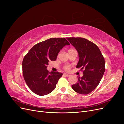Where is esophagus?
I'll return each instance as SVG.
<instances>
[{"label":"esophagus","mask_w":124,"mask_h":124,"mask_svg":"<svg viewBox=\"0 0 124 124\" xmlns=\"http://www.w3.org/2000/svg\"><path fill=\"white\" fill-rule=\"evenodd\" d=\"M64 75H65V76H66V77H67L70 76V75H69V74H67V73H64Z\"/></svg>","instance_id":"34e87169"}]
</instances>
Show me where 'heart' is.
<instances>
[{"instance_id":"b5f03b06","label":"heart","mask_w":124,"mask_h":124,"mask_svg":"<svg viewBox=\"0 0 124 124\" xmlns=\"http://www.w3.org/2000/svg\"><path fill=\"white\" fill-rule=\"evenodd\" d=\"M69 50H72V49H69ZM63 68L66 70V71H69L71 69V66L70 65H66Z\"/></svg>"}]
</instances>
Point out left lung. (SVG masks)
I'll return each instance as SVG.
<instances>
[{
    "label": "left lung",
    "mask_w": 124,
    "mask_h": 124,
    "mask_svg": "<svg viewBox=\"0 0 124 124\" xmlns=\"http://www.w3.org/2000/svg\"><path fill=\"white\" fill-rule=\"evenodd\" d=\"M77 50L79 61L77 68L83 76L72 86L74 91L82 95L89 94L98 85L105 71L104 58L99 47L87 39L77 37L67 38Z\"/></svg>",
    "instance_id": "left-lung-1"
}]
</instances>
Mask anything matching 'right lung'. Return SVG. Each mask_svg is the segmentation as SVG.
Wrapping results in <instances>:
<instances>
[{
	"instance_id": "obj_1",
	"label": "right lung",
	"mask_w": 124,
	"mask_h": 124,
	"mask_svg": "<svg viewBox=\"0 0 124 124\" xmlns=\"http://www.w3.org/2000/svg\"><path fill=\"white\" fill-rule=\"evenodd\" d=\"M70 43L65 38H50L35 45L24 57L23 74L26 84L36 94L46 95L56 88L62 77L59 72H49L50 61H56L59 52Z\"/></svg>"
}]
</instances>
